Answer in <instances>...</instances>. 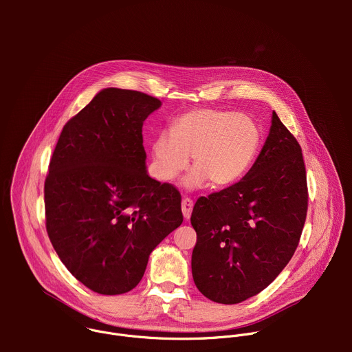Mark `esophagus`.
I'll use <instances>...</instances> for the list:
<instances>
[{"instance_id": "34e87169", "label": "esophagus", "mask_w": 352, "mask_h": 352, "mask_svg": "<svg viewBox=\"0 0 352 352\" xmlns=\"http://www.w3.org/2000/svg\"><path fill=\"white\" fill-rule=\"evenodd\" d=\"M181 209H182L184 219H185V220H189V219H190V214H192V209H193V202H192V200L188 199V197L182 199Z\"/></svg>"}]
</instances>
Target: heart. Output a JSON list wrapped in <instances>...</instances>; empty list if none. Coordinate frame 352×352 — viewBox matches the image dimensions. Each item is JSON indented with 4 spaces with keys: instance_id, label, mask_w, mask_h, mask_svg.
I'll return each mask as SVG.
<instances>
[{
    "instance_id": "1",
    "label": "heart",
    "mask_w": 352,
    "mask_h": 352,
    "mask_svg": "<svg viewBox=\"0 0 352 352\" xmlns=\"http://www.w3.org/2000/svg\"><path fill=\"white\" fill-rule=\"evenodd\" d=\"M259 143V128L248 116L212 109L189 111L155 138L153 174L162 182H173L192 156L195 170L184 181L186 189L202 188L208 181L216 188L228 186L249 170Z\"/></svg>"
}]
</instances>
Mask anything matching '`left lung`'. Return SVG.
Masks as SVG:
<instances>
[{
    "label": "left lung",
    "mask_w": 352,
    "mask_h": 352,
    "mask_svg": "<svg viewBox=\"0 0 352 352\" xmlns=\"http://www.w3.org/2000/svg\"><path fill=\"white\" fill-rule=\"evenodd\" d=\"M307 209L302 150L273 111L269 136L245 177L193 206L197 289L226 305L259 294L291 261Z\"/></svg>",
    "instance_id": "left-lung-1"
}]
</instances>
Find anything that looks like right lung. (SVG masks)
<instances>
[{
	"label": "right lung",
	"instance_id": "add662e5",
	"mask_svg": "<svg viewBox=\"0 0 352 352\" xmlns=\"http://www.w3.org/2000/svg\"><path fill=\"white\" fill-rule=\"evenodd\" d=\"M160 107L140 91L100 90L65 124L50 160V241L72 276L97 294L135 288L153 249L182 224L179 192L146 167L142 126Z\"/></svg>",
	"mask_w": 352,
	"mask_h": 352
}]
</instances>
